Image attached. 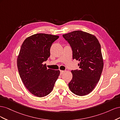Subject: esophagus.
<instances>
[{"instance_id": "esophagus-1", "label": "esophagus", "mask_w": 120, "mask_h": 120, "mask_svg": "<svg viewBox=\"0 0 120 120\" xmlns=\"http://www.w3.org/2000/svg\"><path fill=\"white\" fill-rule=\"evenodd\" d=\"M64 71H60V75H61L63 73H64Z\"/></svg>"}]
</instances>
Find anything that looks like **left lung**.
<instances>
[{
    "label": "left lung",
    "instance_id": "8db88e82",
    "mask_svg": "<svg viewBox=\"0 0 120 120\" xmlns=\"http://www.w3.org/2000/svg\"><path fill=\"white\" fill-rule=\"evenodd\" d=\"M70 44L72 59L79 61V70H72L68 87L75 95H88L99 81L103 68L101 45L97 38L87 32L75 30L63 35Z\"/></svg>",
    "mask_w": 120,
    "mask_h": 120
}]
</instances>
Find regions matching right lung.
Segmentation results:
<instances>
[{
	"instance_id": "obj_1",
	"label": "right lung",
	"mask_w": 120,
	"mask_h": 120,
	"mask_svg": "<svg viewBox=\"0 0 120 120\" xmlns=\"http://www.w3.org/2000/svg\"><path fill=\"white\" fill-rule=\"evenodd\" d=\"M57 35L45 34L32 35L24 40L17 60L20 78L34 95L43 97L52 92L60 75V71L47 69L44 61L50 56L52 43Z\"/></svg>"
}]
</instances>
